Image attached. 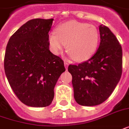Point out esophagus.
Here are the masks:
<instances>
[{
  "label": "esophagus",
  "instance_id": "esophagus-1",
  "mask_svg": "<svg viewBox=\"0 0 129 129\" xmlns=\"http://www.w3.org/2000/svg\"><path fill=\"white\" fill-rule=\"evenodd\" d=\"M64 66H65V68H66V69H67L68 66V63L66 62V61H64Z\"/></svg>",
  "mask_w": 129,
  "mask_h": 129
}]
</instances>
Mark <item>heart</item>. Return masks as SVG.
<instances>
[{"mask_svg": "<svg viewBox=\"0 0 129 129\" xmlns=\"http://www.w3.org/2000/svg\"><path fill=\"white\" fill-rule=\"evenodd\" d=\"M49 36L51 51L59 54L66 48L71 57L77 61L90 59L98 49L100 34L95 26L76 20L66 22L59 25L56 31Z\"/></svg>", "mask_w": 129, "mask_h": 129, "instance_id": "1", "label": "heart"}]
</instances>
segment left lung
Here are the masks:
<instances>
[{
    "label": "left lung",
    "instance_id": "1",
    "mask_svg": "<svg viewBox=\"0 0 129 129\" xmlns=\"http://www.w3.org/2000/svg\"><path fill=\"white\" fill-rule=\"evenodd\" d=\"M100 44L89 60L69 65L76 102L82 106L102 104L115 89L122 73L121 46L107 27L100 25Z\"/></svg>",
    "mask_w": 129,
    "mask_h": 129
}]
</instances>
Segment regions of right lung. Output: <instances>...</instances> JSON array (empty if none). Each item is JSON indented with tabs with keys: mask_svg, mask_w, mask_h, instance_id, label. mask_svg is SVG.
<instances>
[{
	"mask_svg": "<svg viewBox=\"0 0 129 129\" xmlns=\"http://www.w3.org/2000/svg\"><path fill=\"white\" fill-rule=\"evenodd\" d=\"M53 20H29L11 36L6 46L7 79L17 98L29 107L51 105L54 87L66 71L63 61L49 51V31Z\"/></svg>",
	"mask_w": 129,
	"mask_h": 129,
	"instance_id": "add662e5",
	"label": "right lung"
}]
</instances>
